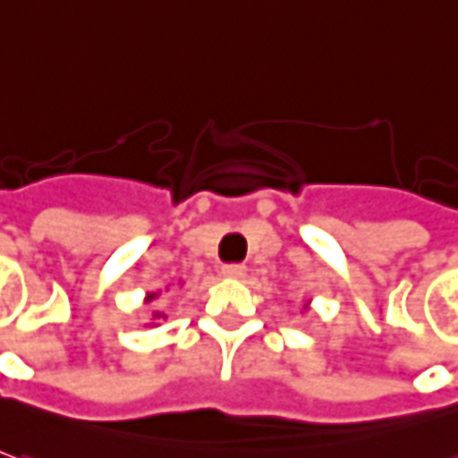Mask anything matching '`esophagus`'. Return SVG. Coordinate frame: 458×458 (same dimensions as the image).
Masks as SVG:
<instances>
[{
  "instance_id": "1",
  "label": "esophagus",
  "mask_w": 458,
  "mask_h": 458,
  "mask_svg": "<svg viewBox=\"0 0 458 458\" xmlns=\"http://www.w3.org/2000/svg\"><path fill=\"white\" fill-rule=\"evenodd\" d=\"M223 276L225 278H242L245 276V266L242 263H228V266H223Z\"/></svg>"
}]
</instances>
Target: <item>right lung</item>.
<instances>
[{
  "mask_svg": "<svg viewBox=\"0 0 458 458\" xmlns=\"http://www.w3.org/2000/svg\"><path fill=\"white\" fill-rule=\"evenodd\" d=\"M152 298H155V293H150V295H148V301H152Z\"/></svg>",
  "mask_w": 458,
  "mask_h": 458,
  "instance_id": "add662e5",
  "label": "right lung"
}]
</instances>
